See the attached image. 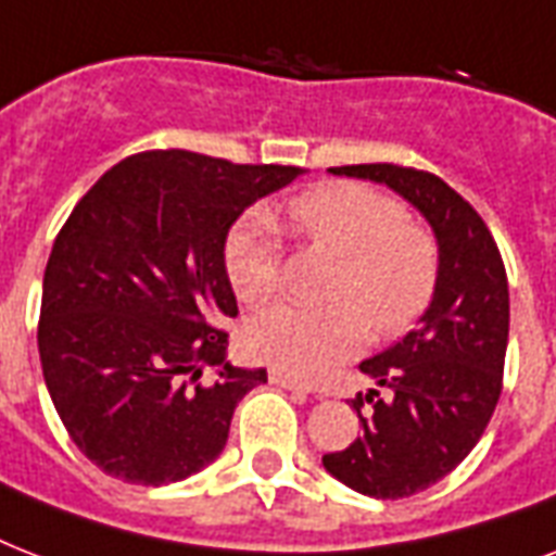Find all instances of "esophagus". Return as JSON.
<instances>
[{"instance_id": "esophagus-1", "label": "esophagus", "mask_w": 556, "mask_h": 556, "mask_svg": "<svg viewBox=\"0 0 556 556\" xmlns=\"http://www.w3.org/2000/svg\"><path fill=\"white\" fill-rule=\"evenodd\" d=\"M268 380L274 383V387L291 389V392H303V395H308V392H312V389L305 387V383H300V380L291 378V375H286V371H279V369H270Z\"/></svg>"}]
</instances>
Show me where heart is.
Returning <instances> with one entry per match:
<instances>
[{"label":"heart","instance_id":"b5f03b06","mask_svg":"<svg viewBox=\"0 0 556 556\" xmlns=\"http://www.w3.org/2000/svg\"><path fill=\"white\" fill-rule=\"evenodd\" d=\"M286 216L305 242L340 260L331 300L343 303L329 308L274 305L253 317L244 346L262 364L294 378H320L361 349L366 323L380 338H392L427 308L439 253L421 227L406 225L389 195L338 181L291 199ZM225 265L242 303H262L277 291L279 251L265 218H248L236 227L227 239Z\"/></svg>","mask_w":556,"mask_h":556}]
</instances>
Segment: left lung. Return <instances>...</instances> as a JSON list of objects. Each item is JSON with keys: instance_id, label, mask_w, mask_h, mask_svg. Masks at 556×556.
Wrapping results in <instances>:
<instances>
[{"instance_id": "left-lung-1", "label": "left lung", "mask_w": 556, "mask_h": 556, "mask_svg": "<svg viewBox=\"0 0 556 556\" xmlns=\"http://www.w3.org/2000/svg\"><path fill=\"white\" fill-rule=\"evenodd\" d=\"M331 173L387 185L427 218L439 244L427 312L409 334L361 364L380 387L352 401L364 432L323 456V467L352 491L401 500L456 470L491 421L508 349V277L482 216L439 176L395 164ZM364 403L372 404L369 416Z\"/></svg>"}]
</instances>
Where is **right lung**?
Wrapping results in <instances>:
<instances>
[{
    "label": "right lung",
    "instance_id": "obj_1",
    "mask_svg": "<svg viewBox=\"0 0 556 556\" xmlns=\"http://www.w3.org/2000/svg\"><path fill=\"white\" fill-rule=\"evenodd\" d=\"M303 173L155 150L77 201L48 256L37 343L56 415L103 473L159 488L225 450L236 404L268 383L227 361V233ZM204 365L217 366L210 384Z\"/></svg>",
    "mask_w": 556,
    "mask_h": 556
}]
</instances>
